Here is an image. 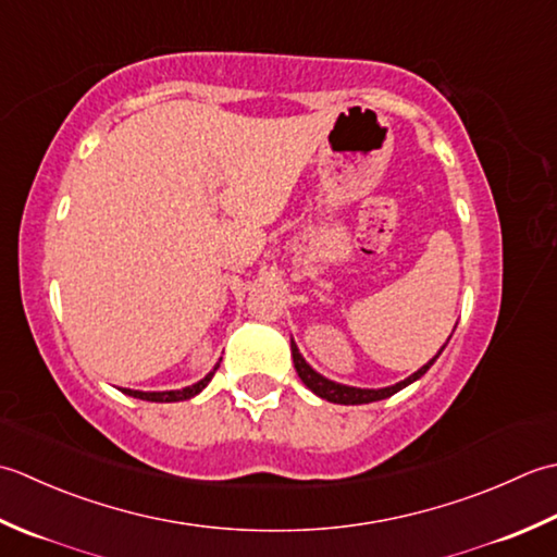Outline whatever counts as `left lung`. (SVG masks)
Masks as SVG:
<instances>
[{
	"label": "left lung",
	"mask_w": 557,
	"mask_h": 557,
	"mask_svg": "<svg viewBox=\"0 0 557 557\" xmlns=\"http://www.w3.org/2000/svg\"><path fill=\"white\" fill-rule=\"evenodd\" d=\"M445 348V346H442ZM290 350H293V362H295V372H298V377L305 382V387L308 389H312L317 396H322V399H326V401H332V404H346V406H350V404H370V401H380V399H387V396H392V394H396L399 389H404V387H408V384L411 382H416L418 377H423V374L430 370V366H433V362L437 360V356L430 360V362H425V366L418 370V372H413L411 377H406L404 382H399V384H394V387H384V389H356V387H346V384H336V382H332V380H326V377H322V374H317L308 362L302 360V356H300V350H298V346H295L293 342H290Z\"/></svg>",
	"instance_id": "1"
}]
</instances>
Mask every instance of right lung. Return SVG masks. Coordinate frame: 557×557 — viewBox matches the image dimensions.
Segmentation results:
<instances>
[{
  "label": "right lung",
  "instance_id": "obj_1",
  "mask_svg": "<svg viewBox=\"0 0 557 557\" xmlns=\"http://www.w3.org/2000/svg\"><path fill=\"white\" fill-rule=\"evenodd\" d=\"M215 370H219V366L213 368V372H215ZM213 372H209L207 377H203L201 382L191 384V387L175 389V392H134V389H122V392L134 396V399H144V401H185V399H191V396L199 394L203 387H207V384H209L211 377H213Z\"/></svg>",
  "mask_w": 557,
  "mask_h": 557
}]
</instances>
